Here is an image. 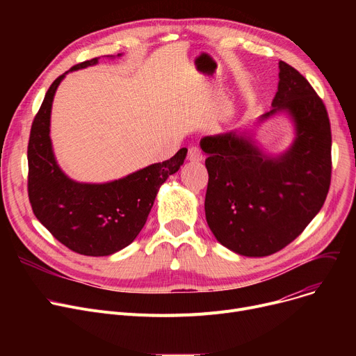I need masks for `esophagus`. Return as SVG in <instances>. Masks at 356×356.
<instances>
[{
	"label": "esophagus",
	"instance_id": "esophagus-1",
	"mask_svg": "<svg viewBox=\"0 0 356 356\" xmlns=\"http://www.w3.org/2000/svg\"><path fill=\"white\" fill-rule=\"evenodd\" d=\"M188 160L191 161H200L202 160V153L197 147H191L188 152Z\"/></svg>",
	"mask_w": 356,
	"mask_h": 356
}]
</instances>
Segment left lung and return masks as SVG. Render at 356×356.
<instances>
[{"mask_svg": "<svg viewBox=\"0 0 356 356\" xmlns=\"http://www.w3.org/2000/svg\"><path fill=\"white\" fill-rule=\"evenodd\" d=\"M273 109L287 112L296 140L282 156L264 154L245 134L203 137L209 181L204 212L215 238L245 257H266L300 235L326 200L332 133L323 101L300 72L278 63Z\"/></svg>", "mask_w": 356, "mask_h": 356, "instance_id": "1", "label": "left lung"}]
</instances>
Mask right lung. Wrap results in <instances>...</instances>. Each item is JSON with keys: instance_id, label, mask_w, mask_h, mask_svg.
<instances>
[{"instance_id": "1", "label": "right lung", "mask_w": 356, "mask_h": 356, "mask_svg": "<svg viewBox=\"0 0 356 356\" xmlns=\"http://www.w3.org/2000/svg\"><path fill=\"white\" fill-rule=\"evenodd\" d=\"M98 59L74 65L69 72L97 65ZM65 74L50 85L31 124L29 199L35 218L65 247L89 257L111 255L137 238L160 186L179 170L188 149L180 148L170 160L120 180L102 184L73 181L56 163L49 136L53 97Z\"/></svg>"}]
</instances>
